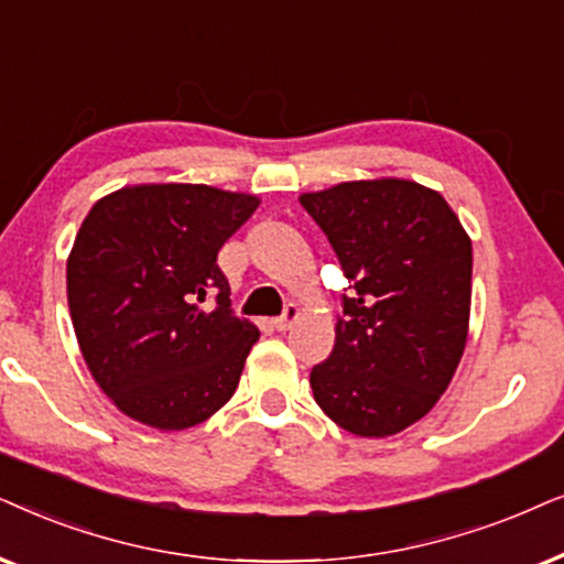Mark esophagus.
<instances>
[{"label": "esophagus", "mask_w": 564, "mask_h": 564, "mask_svg": "<svg viewBox=\"0 0 564 564\" xmlns=\"http://www.w3.org/2000/svg\"><path fill=\"white\" fill-rule=\"evenodd\" d=\"M299 319V306L296 304H286V310H283L281 317L273 319V327L278 333H286V329L294 327V322Z\"/></svg>", "instance_id": "34e87169"}]
</instances>
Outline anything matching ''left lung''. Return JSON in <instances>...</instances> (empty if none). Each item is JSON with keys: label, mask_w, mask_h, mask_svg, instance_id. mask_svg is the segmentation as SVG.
<instances>
[{"label": "left lung", "mask_w": 564, "mask_h": 564, "mask_svg": "<svg viewBox=\"0 0 564 564\" xmlns=\"http://www.w3.org/2000/svg\"><path fill=\"white\" fill-rule=\"evenodd\" d=\"M350 281L335 348L310 384L360 438L417 423L452 384L469 333L471 239L444 195L400 177L299 195Z\"/></svg>", "instance_id": "1"}]
</instances>
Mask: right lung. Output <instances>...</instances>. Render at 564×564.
<instances>
[{
  "instance_id": "1",
  "label": "right lung",
  "mask_w": 564,
  "mask_h": 564,
  "mask_svg": "<svg viewBox=\"0 0 564 564\" xmlns=\"http://www.w3.org/2000/svg\"><path fill=\"white\" fill-rule=\"evenodd\" d=\"M258 206L250 193L149 183L89 208L66 296L87 369L123 415L185 431L231 400L260 329L231 314L216 254Z\"/></svg>"
}]
</instances>
